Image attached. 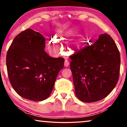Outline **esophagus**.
I'll use <instances>...</instances> for the list:
<instances>
[{
    "mask_svg": "<svg viewBox=\"0 0 127 127\" xmlns=\"http://www.w3.org/2000/svg\"><path fill=\"white\" fill-rule=\"evenodd\" d=\"M69 65V62H68V61L67 60H65V62H64V66H65V67H67Z\"/></svg>",
    "mask_w": 127,
    "mask_h": 127,
    "instance_id": "1",
    "label": "esophagus"
}]
</instances>
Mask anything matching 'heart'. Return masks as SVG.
Returning a JSON list of instances; mask_svg holds the SVG:
<instances>
[{"label":"heart","instance_id":"1","mask_svg":"<svg viewBox=\"0 0 127 127\" xmlns=\"http://www.w3.org/2000/svg\"><path fill=\"white\" fill-rule=\"evenodd\" d=\"M73 32L72 31H70V32L66 33L63 34V35L61 36L60 37V39L61 40H65L67 39V37H70L71 36L73 35ZM83 43L81 41H77L76 42L74 43V46H75L76 47L78 48H80L82 46ZM50 46L54 50H58L59 48V43L58 42V40H57L56 38H54V39L52 40L51 42L50 41Z\"/></svg>","mask_w":127,"mask_h":127}]
</instances>
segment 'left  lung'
I'll list each match as a JSON object with an SVG mask.
<instances>
[{"mask_svg": "<svg viewBox=\"0 0 127 127\" xmlns=\"http://www.w3.org/2000/svg\"><path fill=\"white\" fill-rule=\"evenodd\" d=\"M70 67L75 94L84 102H94L107 96L119 80L120 55L110 35L102 34L91 46L70 55Z\"/></svg>", "mask_w": 127, "mask_h": 127, "instance_id": "8db88e82", "label": "left lung"}]
</instances>
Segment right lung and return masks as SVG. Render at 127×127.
I'll return each mask as SVG.
<instances>
[{
	"label": "right lung",
	"instance_id": "1",
	"mask_svg": "<svg viewBox=\"0 0 127 127\" xmlns=\"http://www.w3.org/2000/svg\"><path fill=\"white\" fill-rule=\"evenodd\" d=\"M45 38L31 29L15 36L6 55L10 82L22 98L33 101L46 99L51 94L63 58H51L44 51Z\"/></svg>",
	"mask_w": 127,
	"mask_h": 127
}]
</instances>
